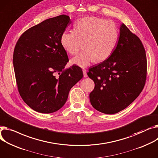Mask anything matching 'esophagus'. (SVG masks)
<instances>
[{"mask_svg": "<svg viewBox=\"0 0 158 158\" xmlns=\"http://www.w3.org/2000/svg\"><path fill=\"white\" fill-rule=\"evenodd\" d=\"M82 72H83L84 77H87L88 75H87V73H86V69H83L82 70Z\"/></svg>", "mask_w": 158, "mask_h": 158, "instance_id": "34e87169", "label": "esophagus"}]
</instances>
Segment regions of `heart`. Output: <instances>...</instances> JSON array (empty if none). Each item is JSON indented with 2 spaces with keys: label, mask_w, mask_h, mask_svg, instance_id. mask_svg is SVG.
<instances>
[{
  "label": "heart",
  "mask_w": 158,
  "mask_h": 158,
  "mask_svg": "<svg viewBox=\"0 0 158 158\" xmlns=\"http://www.w3.org/2000/svg\"><path fill=\"white\" fill-rule=\"evenodd\" d=\"M119 37L118 27L112 20L97 17H84L75 23L74 31H65L60 38L61 45L72 55L80 53L71 60L81 68L87 67L94 60L101 62L113 52Z\"/></svg>",
  "instance_id": "b5f03b06"
}]
</instances>
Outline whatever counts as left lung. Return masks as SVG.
<instances>
[{"mask_svg": "<svg viewBox=\"0 0 158 158\" xmlns=\"http://www.w3.org/2000/svg\"><path fill=\"white\" fill-rule=\"evenodd\" d=\"M88 76L94 82L89 94L94 109L113 114L127 108L139 97L146 81L147 58L140 39L123 23L110 56L89 68Z\"/></svg>", "mask_w": 158, "mask_h": 158, "instance_id": "8db88e82", "label": "left lung"}]
</instances>
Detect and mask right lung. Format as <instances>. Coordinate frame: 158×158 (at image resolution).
Returning a JSON list of instances; mask_svg holds the SVG:
<instances>
[{
	"instance_id": "right-lung-1",
	"label": "right lung",
	"mask_w": 158,
	"mask_h": 158,
	"mask_svg": "<svg viewBox=\"0 0 158 158\" xmlns=\"http://www.w3.org/2000/svg\"><path fill=\"white\" fill-rule=\"evenodd\" d=\"M70 22L64 15L47 19L26 30L15 46L13 66L18 91L38 112L49 114L61 109L70 89L83 77L77 65L64 69L69 58L60 38Z\"/></svg>"
}]
</instances>
